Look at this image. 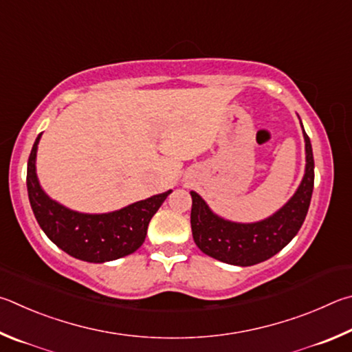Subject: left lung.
Wrapping results in <instances>:
<instances>
[{
  "mask_svg": "<svg viewBox=\"0 0 352 352\" xmlns=\"http://www.w3.org/2000/svg\"><path fill=\"white\" fill-rule=\"evenodd\" d=\"M301 123V120H300ZM303 128V123H301ZM306 166L297 192L280 210L256 223H235L212 212L196 192L192 195L193 239L206 255L233 266H254L272 258L286 248L303 226L314 190V154L303 128Z\"/></svg>",
  "mask_w": 352,
  "mask_h": 352,
  "instance_id": "8db88e82",
  "label": "left lung"
}]
</instances>
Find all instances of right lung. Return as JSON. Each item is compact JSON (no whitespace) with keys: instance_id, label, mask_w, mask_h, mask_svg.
I'll list each match as a JSON object with an SVG mask.
<instances>
[{"instance_id":"add662e5","label":"right lung","mask_w":352,"mask_h":352,"mask_svg":"<svg viewBox=\"0 0 352 352\" xmlns=\"http://www.w3.org/2000/svg\"><path fill=\"white\" fill-rule=\"evenodd\" d=\"M40 138L41 134L28 160L26 184L30 207L46 236L67 255L88 263L119 260L138 250L145 241L151 218L171 190L109 213L71 210L49 198L40 186L35 166Z\"/></svg>"}]
</instances>
